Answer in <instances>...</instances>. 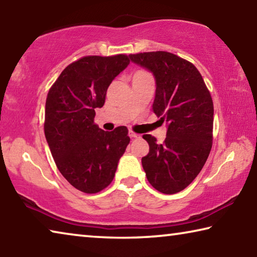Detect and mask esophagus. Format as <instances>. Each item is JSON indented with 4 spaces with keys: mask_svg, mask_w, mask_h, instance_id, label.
<instances>
[{
    "mask_svg": "<svg viewBox=\"0 0 257 257\" xmlns=\"http://www.w3.org/2000/svg\"><path fill=\"white\" fill-rule=\"evenodd\" d=\"M129 136L132 138H139V137H141V135H138V134L134 133V132H129Z\"/></svg>",
    "mask_w": 257,
    "mask_h": 257,
    "instance_id": "obj_1",
    "label": "esophagus"
}]
</instances>
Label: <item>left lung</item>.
<instances>
[{
	"instance_id": "8db88e82",
	"label": "left lung",
	"mask_w": 257,
	"mask_h": 257,
	"mask_svg": "<svg viewBox=\"0 0 257 257\" xmlns=\"http://www.w3.org/2000/svg\"><path fill=\"white\" fill-rule=\"evenodd\" d=\"M134 63L153 73L156 90L153 112L168 125L162 144L151 135L142 159L147 180L163 194H176L190 185L212 149L213 101L193 63L169 52L130 54Z\"/></svg>"
}]
</instances>
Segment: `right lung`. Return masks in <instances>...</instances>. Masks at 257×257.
<instances>
[{"mask_svg":"<svg viewBox=\"0 0 257 257\" xmlns=\"http://www.w3.org/2000/svg\"><path fill=\"white\" fill-rule=\"evenodd\" d=\"M127 55H90L75 61L50 88L44 133L62 176L78 190L95 194L111 184L130 142L124 125L104 132L94 123L112 80L129 64Z\"/></svg>","mask_w":257,"mask_h":257,"instance_id":"add662e5","label":"right lung"}]
</instances>
